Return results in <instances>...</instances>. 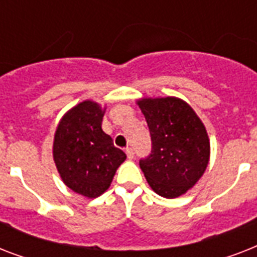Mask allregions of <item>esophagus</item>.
<instances>
[{
	"label": "esophagus",
	"instance_id": "34e87169",
	"mask_svg": "<svg viewBox=\"0 0 257 257\" xmlns=\"http://www.w3.org/2000/svg\"><path fill=\"white\" fill-rule=\"evenodd\" d=\"M125 152H126V156H128L129 160H132L133 157H135V152H133L132 148H126L125 149Z\"/></svg>",
	"mask_w": 257,
	"mask_h": 257
}]
</instances>
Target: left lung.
I'll return each mask as SVG.
<instances>
[{"instance_id":"obj_1","label":"left lung","mask_w":257,"mask_h":257,"mask_svg":"<svg viewBox=\"0 0 257 257\" xmlns=\"http://www.w3.org/2000/svg\"><path fill=\"white\" fill-rule=\"evenodd\" d=\"M136 102L152 140V152L140 160L149 187L167 199L187 193L204 175L211 156L203 121L177 97H144Z\"/></svg>"}]
</instances>
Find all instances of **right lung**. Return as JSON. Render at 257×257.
<instances>
[{"label":"right lung","instance_id":"right-lung-1","mask_svg":"<svg viewBox=\"0 0 257 257\" xmlns=\"http://www.w3.org/2000/svg\"><path fill=\"white\" fill-rule=\"evenodd\" d=\"M105 108L85 100L69 109L54 133L53 160L66 187L94 199L112 183L117 168L126 159L102 131Z\"/></svg>","mask_w":257,"mask_h":257}]
</instances>
